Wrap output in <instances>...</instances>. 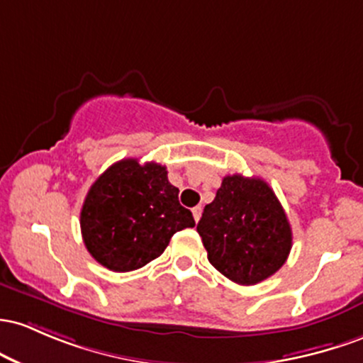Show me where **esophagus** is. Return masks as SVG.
Wrapping results in <instances>:
<instances>
[{
  "mask_svg": "<svg viewBox=\"0 0 363 363\" xmlns=\"http://www.w3.org/2000/svg\"><path fill=\"white\" fill-rule=\"evenodd\" d=\"M192 214H194L195 223H199V219H201V216H202V207H201V206L194 207V209H192Z\"/></svg>",
  "mask_w": 363,
  "mask_h": 363,
  "instance_id": "esophagus-1",
  "label": "esophagus"
}]
</instances>
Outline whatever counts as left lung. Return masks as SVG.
I'll return each mask as SVG.
<instances>
[{
	"instance_id": "left-lung-1",
	"label": "left lung",
	"mask_w": 363,
	"mask_h": 363,
	"mask_svg": "<svg viewBox=\"0 0 363 363\" xmlns=\"http://www.w3.org/2000/svg\"><path fill=\"white\" fill-rule=\"evenodd\" d=\"M207 259L238 284H257L281 269L291 228L272 189L260 178L228 174L197 225Z\"/></svg>"
}]
</instances>
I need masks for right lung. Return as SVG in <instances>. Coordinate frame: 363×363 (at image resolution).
<instances>
[{"label": "right lung", "instance_id": "obj_1", "mask_svg": "<svg viewBox=\"0 0 363 363\" xmlns=\"http://www.w3.org/2000/svg\"><path fill=\"white\" fill-rule=\"evenodd\" d=\"M194 226L164 166L132 157L111 164L92 183L80 211L89 254L115 272L144 267L160 257L177 231Z\"/></svg>", "mask_w": 363, "mask_h": 363}]
</instances>
